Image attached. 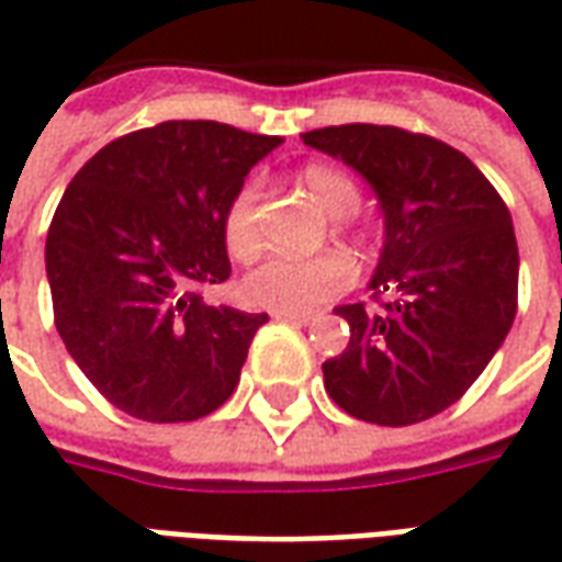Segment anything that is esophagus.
<instances>
[{"mask_svg": "<svg viewBox=\"0 0 562 562\" xmlns=\"http://www.w3.org/2000/svg\"><path fill=\"white\" fill-rule=\"evenodd\" d=\"M277 322H292V325H310L313 316H306V313H273Z\"/></svg>", "mask_w": 562, "mask_h": 562, "instance_id": "esophagus-1", "label": "esophagus"}]
</instances>
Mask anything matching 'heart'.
Here are the masks:
<instances>
[{"label":"heart","instance_id":"heart-1","mask_svg":"<svg viewBox=\"0 0 562 562\" xmlns=\"http://www.w3.org/2000/svg\"><path fill=\"white\" fill-rule=\"evenodd\" d=\"M301 180L310 189V195L318 201V207L328 210L330 216H349L358 207V186L337 168L310 165L301 173ZM256 195V186L246 183L232 198L222 220V237L228 252L244 261L261 249ZM352 261L340 252L313 258L273 256L246 277V297L273 313H306L337 297L352 282Z\"/></svg>","mask_w":562,"mask_h":562}]
</instances>
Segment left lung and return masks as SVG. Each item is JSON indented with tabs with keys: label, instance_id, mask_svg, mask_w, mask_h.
I'll return each instance as SVG.
<instances>
[{
	"label": "left lung",
	"instance_id": "obj_1",
	"mask_svg": "<svg viewBox=\"0 0 562 562\" xmlns=\"http://www.w3.org/2000/svg\"><path fill=\"white\" fill-rule=\"evenodd\" d=\"M373 186L385 246L373 294L385 313L337 306L349 346L322 364L342 413L406 427L458 403L506 340L518 313L512 213L460 149L397 126L313 128L301 135Z\"/></svg>",
	"mask_w": 562,
	"mask_h": 562
}]
</instances>
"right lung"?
I'll use <instances>...</instances> for the list:
<instances>
[{"mask_svg":"<svg viewBox=\"0 0 562 562\" xmlns=\"http://www.w3.org/2000/svg\"><path fill=\"white\" fill-rule=\"evenodd\" d=\"M213 120L111 140L68 183L44 261L68 355L132 418L195 422L228 401L268 313L210 306L232 277L222 220L249 168L280 147Z\"/></svg>","mask_w":562,"mask_h":562,"instance_id":"right-lung-1","label":"right lung"}]
</instances>
